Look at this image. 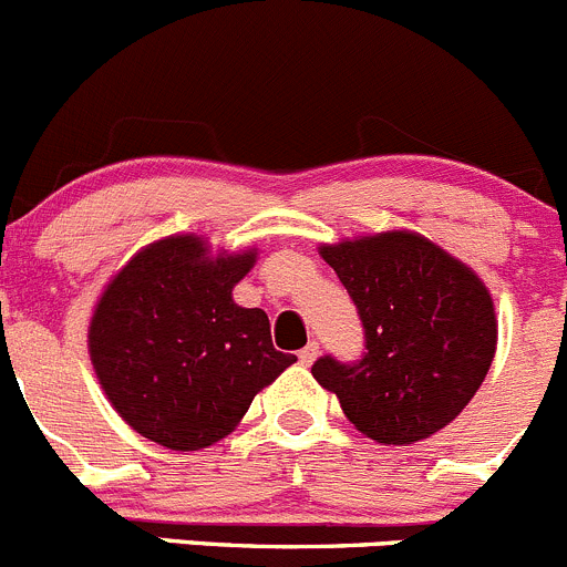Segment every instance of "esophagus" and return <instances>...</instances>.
Segmentation results:
<instances>
[{
  "label": "esophagus",
  "instance_id": "1",
  "mask_svg": "<svg viewBox=\"0 0 567 567\" xmlns=\"http://www.w3.org/2000/svg\"><path fill=\"white\" fill-rule=\"evenodd\" d=\"M316 358H319V343H308V347H305L299 352V363H301V367H310V363H313Z\"/></svg>",
  "mask_w": 567,
  "mask_h": 567
}]
</instances>
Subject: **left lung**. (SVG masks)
I'll list each match as a JSON object with an SVG mask.
<instances>
[{
    "mask_svg": "<svg viewBox=\"0 0 567 567\" xmlns=\"http://www.w3.org/2000/svg\"><path fill=\"white\" fill-rule=\"evenodd\" d=\"M361 313L358 363L319 358L313 378L380 444H414L451 425L484 383L498 319L484 279L409 229L319 248Z\"/></svg>",
    "mask_w": 567,
    "mask_h": 567,
    "instance_id": "1",
    "label": "left lung"
}]
</instances>
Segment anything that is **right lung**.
Masks as SVG:
<instances>
[{
    "label": "right lung",
    "mask_w": 567,
    "mask_h": 567,
    "mask_svg": "<svg viewBox=\"0 0 567 567\" xmlns=\"http://www.w3.org/2000/svg\"><path fill=\"white\" fill-rule=\"evenodd\" d=\"M257 248L212 254L200 235L147 243L111 277L89 321V358L114 411L151 442L200 451L229 436L296 355L235 285Z\"/></svg>",
    "instance_id": "right-lung-1"
}]
</instances>
